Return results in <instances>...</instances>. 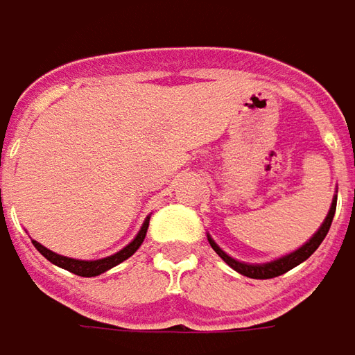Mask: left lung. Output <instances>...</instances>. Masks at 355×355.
<instances>
[{
  "instance_id": "1",
  "label": "left lung",
  "mask_w": 355,
  "mask_h": 355,
  "mask_svg": "<svg viewBox=\"0 0 355 355\" xmlns=\"http://www.w3.org/2000/svg\"><path fill=\"white\" fill-rule=\"evenodd\" d=\"M334 212H336V198L332 202V206H330V212L326 216V220H324V224L320 226V230L312 236L302 248H299L297 251H293V253H288L285 257H281V259H277V261L271 263H263V265H248V263H241L236 261V259H232L227 253L220 250L218 245H216V241L212 238H208L210 241V245H212V250L224 259V261L232 267V269H236L238 273L241 275L250 277V279H273V277L283 275V273H287L291 271L293 267H297L299 263H302L304 259H309L314 251L318 250V245L322 243V239L326 238V234H328V230L332 226V218H334Z\"/></svg>"
}]
</instances>
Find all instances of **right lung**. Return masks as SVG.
<instances>
[{
    "label": "right lung",
    "mask_w": 355,
    "mask_h": 355,
    "mask_svg": "<svg viewBox=\"0 0 355 355\" xmlns=\"http://www.w3.org/2000/svg\"><path fill=\"white\" fill-rule=\"evenodd\" d=\"M147 227H149V220H145V224H143V227L139 230L137 238L133 239L128 248H123L121 251H117L116 255H110V257H104V259H96V261L70 259V257H64V255H58V253H55V251L46 250V248H43V245H41V243H37V241H33V245L41 251L49 261L55 263V265H58V267H62V269H67V271L74 273V275L96 277V275H102V273H105L107 269L116 267V265H119L121 261H125L128 257H131L135 251L139 250V245L143 243V239H145V234H147Z\"/></svg>",
    "instance_id": "1"
}]
</instances>
